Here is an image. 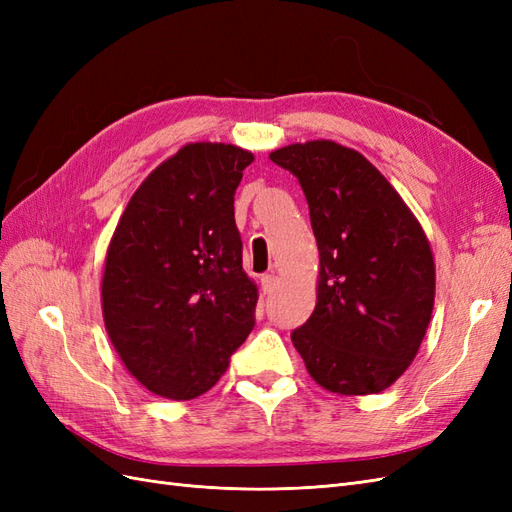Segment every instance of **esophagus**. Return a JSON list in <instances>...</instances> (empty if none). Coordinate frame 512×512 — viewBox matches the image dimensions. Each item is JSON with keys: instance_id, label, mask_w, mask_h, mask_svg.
<instances>
[{"instance_id": "obj_1", "label": "esophagus", "mask_w": 512, "mask_h": 512, "mask_svg": "<svg viewBox=\"0 0 512 512\" xmlns=\"http://www.w3.org/2000/svg\"><path fill=\"white\" fill-rule=\"evenodd\" d=\"M275 282H277V277H275L273 273L262 275V277H260V286H262V292H265V294H271V292H273V288H275Z\"/></svg>"}]
</instances>
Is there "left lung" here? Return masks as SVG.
Listing matches in <instances>:
<instances>
[{
  "mask_svg": "<svg viewBox=\"0 0 512 512\" xmlns=\"http://www.w3.org/2000/svg\"><path fill=\"white\" fill-rule=\"evenodd\" d=\"M269 158L299 179L320 254L316 309L292 344L327 391L380 393L410 367L431 320L425 232L359 151L309 141Z\"/></svg>",
  "mask_w": 512,
  "mask_h": 512,
  "instance_id": "left-lung-1",
  "label": "left lung"
}]
</instances>
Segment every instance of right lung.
<instances>
[{
  "mask_svg": "<svg viewBox=\"0 0 512 512\" xmlns=\"http://www.w3.org/2000/svg\"><path fill=\"white\" fill-rule=\"evenodd\" d=\"M250 151L192 143L134 192L106 252L102 312L123 365L166 399L207 393L256 324L235 192Z\"/></svg>",
  "mask_w": 512,
  "mask_h": 512,
  "instance_id": "right-lung-1",
  "label": "right lung"
}]
</instances>
